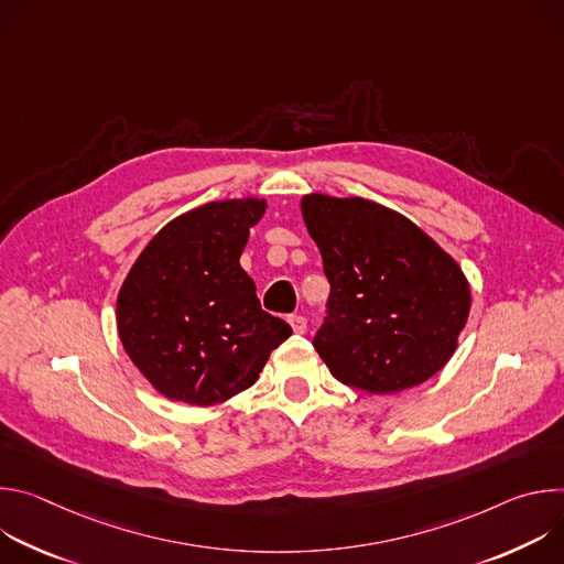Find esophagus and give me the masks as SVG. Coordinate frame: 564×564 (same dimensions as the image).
Segmentation results:
<instances>
[{
	"instance_id": "1",
	"label": "esophagus",
	"mask_w": 564,
	"mask_h": 564,
	"mask_svg": "<svg viewBox=\"0 0 564 564\" xmlns=\"http://www.w3.org/2000/svg\"><path fill=\"white\" fill-rule=\"evenodd\" d=\"M288 321H290V326H292L294 335H303V333L307 330V318H305V316H301V314H292Z\"/></svg>"
}]
</instances>
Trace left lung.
Listing matches in <instances>:
<instances>
[{
    "label": "left lung",
    "mask_w": 564,
    "mask_h": 564,
    "mask_svg": "<svg viewBox=\"0 0 564 564\" xmlns=\"http://www.w3.org/2000/svg\"><path fill=\"white\" fill-rule=\"evenodd\" d=\"M301 216L330 281L314 348L335 379L390 394L440 372L470 312L457 261L411 218L359 196L305 194Z\"/></svg>",
    "instance_id": "obj_1"
}]
</instances>
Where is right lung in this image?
<instances>
[{"instance_id": "1", "label": "right lung", "mask_w": 564, "mask_h": 564, "mask_svg": "<svg viewBox=\"0 0 564 564\" xmlns=\"http://www.w3.org/2000/svg\"><path fill=\"white\" fill-rule=\"evenodd\" d=\"M265 198L214 200L160 229L116 303L118 337L142 377L172 401L223 404L257 383L292 328L261 310L240 268Z\"/></svg>"}]
</instances>
